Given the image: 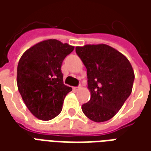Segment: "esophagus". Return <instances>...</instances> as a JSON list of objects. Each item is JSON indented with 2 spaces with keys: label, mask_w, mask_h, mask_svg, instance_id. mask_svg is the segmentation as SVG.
Masks as SVG:
<instances>
[{
  "label": "esophagus",
  "mask_w": 151,
  "mask_h": 151,
  "mask_svg": "<svg viewBox=\"0 0 151 151\" xmlns=\"http://www.w3.org/2000/svg\"><path fill=\"white\" fill-rule=\"evenodd\" d=\"M81 88V86H77V87H74V90H75V91H78V90H79V89Z\"/></svg>",
  "instance_id": "1"
}]
</instances>
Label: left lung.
<instances>
[{"mask_svg": "<svg viewBox=\"0 0 151 151\" xmlns=\"http://www.w3.org/2000/svg\"><path fill=\"white\" fill-rule=\"evenodd\" d=\"M87 71L91 99L82 105L86 117L95 122L110 120L132 92L134 72L125 56L107 44L76 47Z\"/></svg>", "mask_w": 151, "mask_h": 151, "instance_id": "left-lung-1", "label": "left lung"}]
</instances>
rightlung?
Masks as SVG:
<instances>
[{"mask_svg":"<svg viewBox=\"0 0 151 151\" xmlns=\"http://www.w3.org/2000/svg\"><path fill=\"white\" fill-rule=\"evenodd\" d=\"M73 49L59 40H43L27 50L19 60L18 91L29 111L40 120L58 116L66 95L72 91L63 82L61 65Z\"/></svg>","mask_w":151,"mask_h":151,"instance_id":"right-lung-1","label":"right lung"}]
</instances>
